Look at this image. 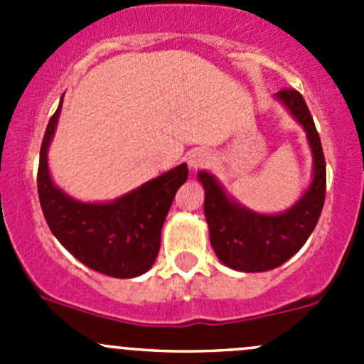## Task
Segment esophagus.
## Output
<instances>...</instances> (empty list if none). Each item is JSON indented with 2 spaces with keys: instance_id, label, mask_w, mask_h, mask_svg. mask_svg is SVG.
Instances as JSON below:
<instances>
[{
  "instance_id": "esophagus-1",
  "label": "esophagus",
  "mask_w": 364,
  "mask_h": 364,
  "mask_svg": "<svg viewBox=\"0 0 364 364\" xmlns=\"http://www.w3.org/2000/svg\"><path fill=\"white\" fill-rule=\"evenodd\" d=\"M213 161V155L208 149H196L188 155V167L190 168H203L208 167Z\"/></svg>"
}]
</instances>
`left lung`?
<instances>
[{
  "mask_svg": "<svg viewBox=\"0 0 364 364\" xmlns=\"http://www.w3.org/2000/svg\"><path fill=\"white\" fill-rule=\"evenodd\" d=\"M274 98L303 127L314 156L311 183L296 204L274 215L257 213L229 196L211 172L197 174L204 186V215L213 250L220 262L243 273L274 269L296 255L314 232L326 199L324 153L306 102L296 90H282Z\"/></svg>",
  "mask_w": 364,
  "mask_h": 364,
  "instance_id": "obj_1",
  "label": "left lung"
}]
</instances>
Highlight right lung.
<instances>
[{
  "instance_id": "obj_1",
  "label": "right lung",
  "mask_w": 364,
  "mask_h": 364,
  "mask_svg": "<svg viewBox=\"0 0 364 364\" xmlns=\"http://www.w3.org/2000/svg\"><path fill=\"white\" fill-rule=\"evenodd\" d=\"M61 107L63 97L40 148L36 183L47 225L84 266L112 278L141 277L155 264L165 216L178 188L188 178V167L178 165L109 203L73 199L54 185L47 161Z\"/></svg>"
}]
</instances>
